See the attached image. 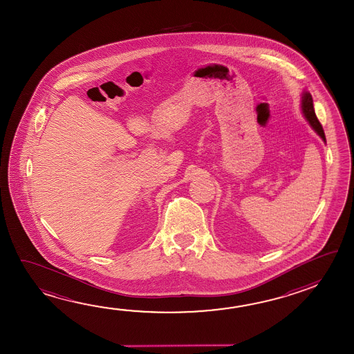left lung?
<instances>
[{
    "instance_id": "8db88e82",
    "label": "left lung",
    "mask_w": 354,
    "mask_h": 354,
    "mask_svg": "<svg viewBox=\"0 0 354 354\" xmlns=\"http://www.w3.org/2000/svg\"><path fill=\"white\" fill-rule=\"evenodd\" d=\"M301 112L304 117L306 118V121L310 123V126L313 127V131L319 134V137L326 143L325 132L324 128L321 126L315 110H313V100L311 93L308 91H304L301 95Z\"/></svg>"
}]
</instances>
